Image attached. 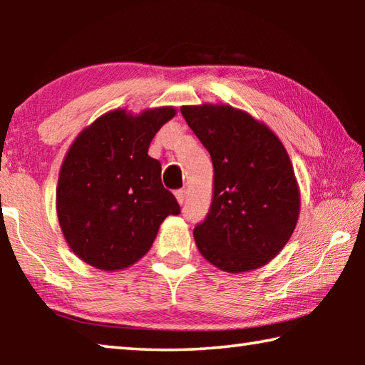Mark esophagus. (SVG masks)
<instances>
[{"instance_id":"34e87169","label":"esophagus","mask_w":365,"mask_h":365,"mask_svg":"<svg viewBox=\"0 0 365 365\" xmlns=\"http://www.w3.org/2000/svg\"><path fill=\"white\" fill-rule=\"evenodd\" d=\"M175 197H177V201L180 202V205H183L185 200H187V190H185V188L177 190L175 191Z\"/></svg>"}]
</instances>
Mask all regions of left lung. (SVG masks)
I'll use <instances>...</instances> for the list:
<instances>
[{
	"label": "left lung",
	"instance_id": "8db88e82",
	"mask_svg": "<svg viewBox=\"0 0 365 365\" xmlns=\"http://www.w3.org/2000/svg\"><path fill=\"white\" fill-rule=\"evenodd\" d=\"M180 110L214 165L211 207L193 230L197 250L232 274L265 265L287 245L299 215L285 148L269 127L232 106Z\"/></svg>",
	"mask_w": 365,
	"mask_h": 365
}]
</instances>
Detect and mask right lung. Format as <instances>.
Wrapping results in <instances>:
<instances>
[{
    "label": "right lung",
    "instance_id": "right-lung-1",
    "mask_svg": "<svg viewBox=\"0 0 365 365\" xmlns=\"http://www.w3.org/2000/svg\"><path fill=\"white\" fill-rule=\"evenodd\" d=\"M174 115V108L137 117L110 110L73 141L59 172L58 219L86 264L128 267L150 251L163 220L180 214L160 182V163L148 156L154 135Z\"/></svg>",
    "mask_w": 365,
    "mask_h": 365
}]
</instances>
